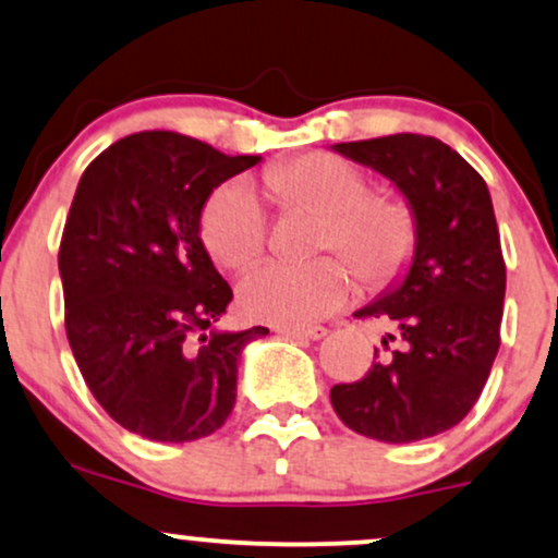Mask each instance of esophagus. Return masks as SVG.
<instances>
[{
	"label": "esophagus",
	"instance_id": "obj_1",
	"mask_svg": "<svg viewBox=\"0 0 558 558\" xmlns=\"http://www.w3.org/2000/svg\"><path fill=\"white\" fill-rule=\"evenodd\" d=\"M278 332L288 338H299V341H319V338L328 336L323 325H315V328H280Z\"/></svg>",
	"mask_w": 558,
	"mask_h": 558
}]
</instances>
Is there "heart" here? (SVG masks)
<instances>
[{"label":"heart","mask_w":558,"mask_h":558,"mask_svg":"<svg viewBox=\"0 0 558 558\" xmlns=\"http://www.w3.org/2000/svg\"><path fill=\"white\" fill-rule=\"evenodd\" d=\"M265 185L291 213L323 217L317 252L341 254L364 288H386L407 270L417 243L412 209L399 198L369 196V178L354 162L312 151L272 165ZM202 239L230 270L259 259L267 246V217L257 194L243 181L220 185L204 204ZM344 266L332 257L312 265L270 262L241 280L239 304L262 323L304 328L349 299L351 271Z\"/></svg>","instance_id":"1"}]
</instances>
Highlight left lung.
<instances>
[{"label": "left lung", "mask_w": 558, "mask_h": 558, "mask_svg": "<svg viewBox=\"0 0 558 558\" xmlns=\"http://www.w3.org/2000/svg\"><path fill=\"white\" fill-rule=\"evenodd\" d=\"M380 172L417 222L407 270L356 317L386 328L377 362L330 388L345 427L383 444L451 430L483 393L501 343L506 265L490 191L451 146L420 133L332 144Z\"/></svg>", "instance_id": "left-lung-1"}]
</instances>
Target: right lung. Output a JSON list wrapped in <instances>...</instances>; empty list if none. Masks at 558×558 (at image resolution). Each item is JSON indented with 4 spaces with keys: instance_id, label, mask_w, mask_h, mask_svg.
Listing matches in <instances>:
<instances>
[{
    "instance_id": "add662e5",
    "label": "right lung",
    "mask_w": 558,
    "mask_h": 558,
    "mask_svg": "<svg viewBox=\"0 0 558 558\" xmlns=\"http://www.w3.org/2000/svg\"><path fill=\"white\" fill-rule=\"evenodd\" d=\"M257 162L144 131L81 175L60 243L68 341L94 399L141 438L185 444L220 430L243 349L270 332L217 328L233 291L202 241L209 194Z\"/></svg>"
}]
</instances>
